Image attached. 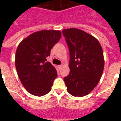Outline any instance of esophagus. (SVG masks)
Here are the masks:
<instances>
[{
    "mask_svg": "<svg viewBox=\"0 0 121 121\" xmlns=\"http://www.w3.org/2000/svg\"><path fill=\"white\" fill-rule=\"evenodd\" d=\"M63 65H62V64H61V65H59L58 66V67H59V69H61V67H63Z\"/></svg>",
    "mask_w": 121,
    "mask_h": 121,
    "instance_id": "1",
    "label": "esophagus"
}]
</instances>
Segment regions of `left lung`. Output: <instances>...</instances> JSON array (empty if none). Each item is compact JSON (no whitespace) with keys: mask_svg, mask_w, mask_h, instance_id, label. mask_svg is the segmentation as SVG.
I'll return each mask as SVG.
<instances>
[{"mask_svg":"<svg viewBox=\"0 0 121 121\" xmlns=\"http://www.w3.org/2000/svg\"><path fill=\"white\" fill-rule=\"evenodd\" d=\"M70 55V73L64 78L67 90L74 96L90 93L100 80L104 67L102 48L93 35L77 28L62 31Z\"/></svg>","mask_w":121,"mask_h":121,"instance_id":"8db88e82","label":"left lung"}]
</instances>
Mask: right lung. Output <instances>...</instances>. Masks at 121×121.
<instances>
[{"mask_svg":"<svg viewBox=\"0 0 121 121\" xmlns=\"http://www.w3.org/2000/svg\"><path fill=\"white\" fill-rule=\"evenodd\" d=\"M61 35L59 30H41L22 40L17 47L15 59L17 74L23 86L33 95L41 96L50 92L58 76L47 57Z\"/></svg>","mask_w":121,"mask_h":121,"instance_id":"obj_1","label":"right lung"}]
</instances>
